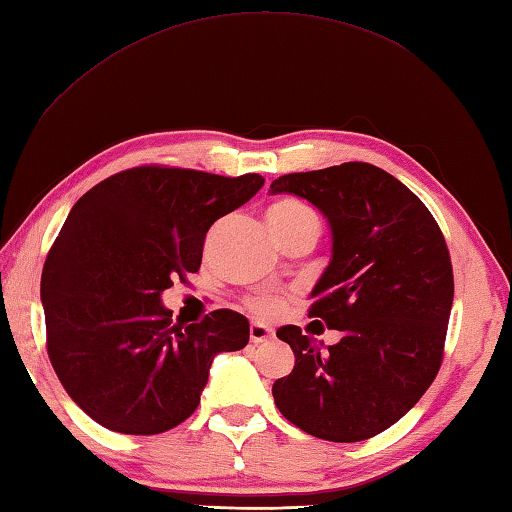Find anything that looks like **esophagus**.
<instances>
[{
    "mask_svg": "<svg viewBox=\"0 0 512 512\" xmlns=\"http://www.w3.org/2000/svg\"><path fill=\"white\" fill-rule=\"evenodd\" d=\"M249 338H252L254 344H260L274 338V331H271L267 325H260V322H252V327H249Z\"/></svg>",
    "mask_w": 512,
    "mask_h": 512,
    "instance_id": "esophagus-1",
    "label": "esophagus"
}]
</instances>
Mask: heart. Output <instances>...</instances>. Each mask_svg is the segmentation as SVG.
Masks as SVG:
<instances>
[{
    "label": "heart",
    "instance_id": "1",
    "mask_svg": "<svg viewBox=\"0 0 512 512\" xmlns=\"http://www.w3.org/2000/svg\"><path fill=\"white\" fill-rule=\"evenodd\" d=\"M298 223H318V216L307 203L298 201V198H280L274 205L269 207V225L276 229H283L289 225H298ZM254 309L260 316H271L276 314L278 302L271 298H263L254 302Z\"/></svg>",
    "mask_w": 512,
    "mask_h": 512
}]
</instances>
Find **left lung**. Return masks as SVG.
Returning <instances> with one entry per match:
<instances>
[{"mask_svg":"<svg viewBox=\"0 0 512 512\" xmlns=\"http://www.w3.org/2000/svg\"><path fill=\"white\" fill-rule=\"evenodd\" d=\"M269 192L307 198L329 221L331 260L309 318L342 331L327 351L296 325L276 331L296 364L271 387L274 402L320 440H369L409 413L440 371L453 307L442 229L409 187L371 163L285 174Z\"/></svg>","mask_w":512,"mask_h":512,"instance_id":"left-lung-1","label":"left lung"}]
</instances>
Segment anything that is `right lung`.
I'll use <instances>...</instances> for the list:
<instances>
[{
    "mask_svg": "<svg viewBox=\"0 0 512 512\" xmlns=\"http://www.w3.org/2000/svg\"><path fill=\"white\" fill-rule=\"evenodd\" d=\"M263 183L141 165L72 207L41 271V305L52 369L92 420L125 435L170 431L196 411L216 353L249 342L247 318L229 309L172 325L161 294L196 274L210 227Z\"/></svg>",
    "mask_w": 512,
    "mask_h": 512,
    "instance_id": "right-lung-1",
    "label": "right lung"
}]
</instances>
